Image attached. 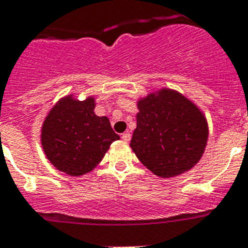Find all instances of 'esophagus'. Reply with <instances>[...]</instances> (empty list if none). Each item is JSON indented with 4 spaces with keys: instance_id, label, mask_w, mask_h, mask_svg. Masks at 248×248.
Returning a JSON list of instances; mask_svg holds the SVG:
<instances>
[{
    "instance_id": "esophagus-1",
    "label": "esophagus",
    "mask_w": 248,
    "mask_h": 248,
    "mask_svg": "<svg viewBox=\"0 0 248 248\" xmlns=\"http://www.w3.org/2000/svg\"><path fill=\"white\" fill-rule=\"evenodd\" d=\"M123 140H125V141H129V140L131 139V134L129 133V131H126V133H124V134L122 135Z\"/></svg>"
}]
</instances>
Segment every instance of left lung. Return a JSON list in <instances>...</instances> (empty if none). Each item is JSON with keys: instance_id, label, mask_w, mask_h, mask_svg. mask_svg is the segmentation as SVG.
Returning a JSON list of instances; mask_svg holds the SVG:
<instances>
[{"instance_id": "left-lung-1", "label": "left lung", "mask_w": 248, "mask_h": 248, "mask_svg": "<svg viewBox=\"0 0 248 248\" xmlns=\"http://www.w3.org/2000/svg\"><path fill=\"white\" fill-rule=\"evenodd\" d=\"M130 146L140 163L161 177L196 165L209 137L202 113L177 92L163 89L138 102Z\"/></svg>"}]
</instances>
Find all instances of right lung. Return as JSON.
I'll list each match as a JSON object with an SVG mask.
<instances>
[{
	"mask_svg": "<svg viewBox=\"0 0 248 248\" xmlns=\"http://www.w3.org/2000/svg\"><path fill=\"white\" fill-rule=\"evenodd\" d=\"M94 99L65 97L54 105L42 126V146L50 163L72 176L92 171L110 144L119 140L107 117L94 114Z\"/></svg>",
	"mask_w": 248,
	"mask_h": 248,
	"instance_id": "add662e5",
	"label": "right lung"
}]
</instances>
